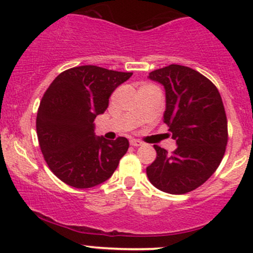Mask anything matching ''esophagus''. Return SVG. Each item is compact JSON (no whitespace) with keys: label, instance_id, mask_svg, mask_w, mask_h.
<instances>
[{"label":"esophagus","instance_id":"obj_1","mask_svg":"<svg viewBox=\"0 0 253 253\" xmlns=\"http://www.w3.org/2000/svg\"><path fill=\"white\" fill-rule=\"evenodd\" d=\"M129 144L132 145V146H140V145L143 143H141L140 140H138V139H130Z\"/></svg>","mask_w":253,"mask_h":253}]
</instances>
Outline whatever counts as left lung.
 <instances>
[{
	"mask_svg": "<svg viewBox=\"0 0 253 253\" xmlns=\"http://www.w3.org/2000/svg\"><path fill=\"white\" fill-rule=\"evenodd\" d=\"M149 78L164 85V123L177 149L168 153L155 145L157 157L146 168L147 177L164 193L187 194L215 172L225 155L228 132L221 96L207 77L188 66L171 64Z\"/></svg>",
	"mask_w": 253,
	"mask_h": 253,
	"instance_id": "1",
	"label": "left lung"
}]
</instances>
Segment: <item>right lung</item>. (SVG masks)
<instances>
[{
  "label": "right lung",
  "instance_id": "right-lung-1",
  "mask_svg": "<svg viewBox=\"0 0 253 253\" xmlns=\"http://www.w3.org/2000/svg\"><path fill=\"white\" fill-rule=\"evenodd\" d=\"M132 75L82 65L63 71L50 84L38 109L37 134L46 163L60 181L85 189L117 170L128 140L96 136L94 120L107 109L112 92Z\"/></svg>",
  "mask_w": 253,
  "mask_h": 253
}]
</instances>
